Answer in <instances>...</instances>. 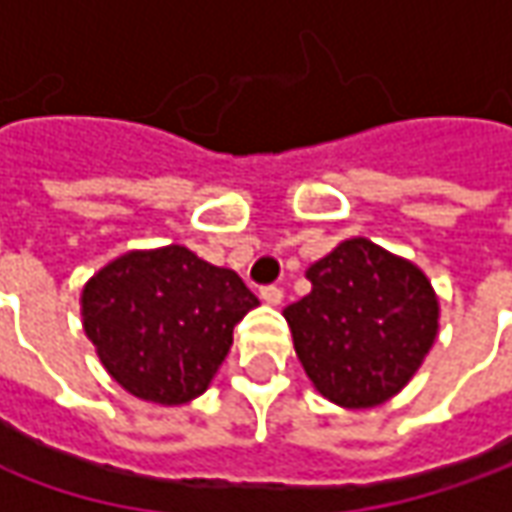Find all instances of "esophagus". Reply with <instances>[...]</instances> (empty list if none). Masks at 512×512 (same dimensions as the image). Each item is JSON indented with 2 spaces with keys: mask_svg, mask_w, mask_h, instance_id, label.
I'll use <instances>...</instances> for the list:
<instances>
[{
  "mask_svg": "<svg viewBox=\"0 0 512 512\" xmlns=\"http://www.w3.org/2000/svg\"><path fill=\"white\" fill-rule=\"evenodd\" d=\"M259 296H262V302H267V305H282V287L279 285H265L262 290H259Z\"/></svg>",
  "mask_w": 512,
  "mask_h": 512,
  "instance_id": "34e87169",
  "label": "esophagus"
}]
</instances>
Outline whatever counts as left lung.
Segmentation results:
<instances>
[{
    "label": "left lung",
    "instance_id": "left-lung-1",
    "mask_svg": "<svg viewBox=\"0 0 512 512\" xmlns=\"http://www.w3.org/2000/svg\"><path fill=\"white\" fill-rule=\"evenodd\" d=\"M307 279L313 290L285 307V319L310 382L342 407L387 402L439 330L427 276L367 239H347Z\"/></svg>",
    "mask_w": 512,
    "mask_h": 512
}]
</instances>
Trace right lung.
Masks as SVG:
<instances>
[{
    "label": "right lung",
    "instance_id": "add662e5",
    "mask_svg": "<svg viewBox=\"0 0 512 512\" xmlns=\"http://www.w3.org/2000/svg\"><path fill=\"white\" fill-rule=\"evenodd\" d=\"M259 299L225 267L182 245L125 253L82 293L85 333L110 376L156 404L205 393L233 344V327Z\"/></svg>",
    "mask_w": 512,
    "mask_h": 512
}]
</instances>
